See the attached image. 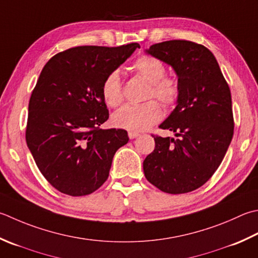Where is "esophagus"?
Here are the masks:
<instances>
[{"label": "esophagus", "instance_id": "1", "mask_svg": "<svg viewBox=\"0 0 258 258\" xmlns=\"http://www.w3.org/2000/svg\"><path fill=\"white\" fill-rule=\"evenodd\" d=\"M140 134L138 133V132H128V138L131 139V140H133V139H135V138H138Z\"/></svg>", "mask_w": 258, "mask_h": 258}]
</instances>
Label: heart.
I'll use <instances>...</instances> for the list:
<instances>
[{
    "label": "heart",
    "instance_id": "obj_1",
    "mask_svg": "<svg viewBox=\"0 0 258 258\" xmlns=\"http://www.w3.org/2000/svg\"><path fill=\"white\" fill-rule=\"evenodd\" d=\"M133 72L149 85L146 98L159 99L165 107H173L180 97V88L176 79L166 77L165 67L160 60L150 55H142L132 66ZM105 103L110 107L122 104L124 93L118 73H110L102 85ZM162 117V109L155 100L141 105H125L112 116V124L117 128L130 132H142L158 123Z\"/></svg>",
    "mask_w": 258,
    "mask_h": 258
}]
</instances>
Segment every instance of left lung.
Segmentation results:
<instances>
[{"mask_svg":"<svg viewBox=\"0 0 258 258\" xmlns=\"http://www.w3.org/2000/svg\"><path fill=\"white\" fill-rule=\"evenodd\" d=\"M145 52L173 68L180 88L175 108L160 124L178 139L153 135L154 151L143 162L145 178L166 194L190 192L216 172L233 139L229 86L203 44L170 40Z\"/></svg>","mask_w":258,"mask_h":258,"instance_id":"8db88e82","label":"left lung"}]
</instances>
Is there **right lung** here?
<instances>
[{"label": "right lung", "instance_id": "obj_1", "mask_svg": "<svg viewBox=\"0 0 258 258\" xmlns=\"http://www.w3.org/2000/svg\"><path fill=\"white\" fill-rule=\"evenodd\" d=\"M138 48L75 47L53 55L40 74L25 140L40 172L60 192L80 197L97 190L116 151L128 142L125 130L99 128L109 116L102 85Z\"/></svg>", "mask_w": 258, "mask_h": 258}]
</instances>
